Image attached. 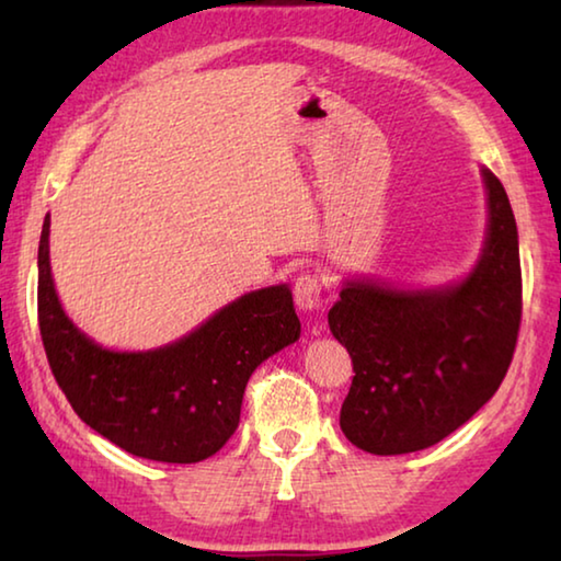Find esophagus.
I'll return each mask as SVG.
<instances>
[{"label":"esophagus","instance_id":"esophagus-1","mask_svg":"<svg viewBox=\"0 0 561 561\" xmlns=\"http://www.w3.org/2000/svg\"><path fill=\"white\" fill-rule=\"evenodd\" d=\"M294 301H297V307L301 311H311V309L319 307L321 282H319L317 274L304 272V274H299L297 279H294Z\"/></svg>","mask_w":561,"mask_h":561}]
</instances>
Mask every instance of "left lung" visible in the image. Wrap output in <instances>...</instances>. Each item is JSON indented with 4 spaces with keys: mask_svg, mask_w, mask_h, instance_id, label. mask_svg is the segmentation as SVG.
<instances>
[{
    "mask_svg": "<svg viewBox=\"0 0 561 561\" xmlns=\"http://www.w3.org/2000/svg\"><path fill=\"white\" fill-rule=\"evenodd\" d=\"M488 237L478 264L440 289L351 279L329 309L354 381L341 431L374 455L415 453L448 438L505 378L522 319L517 222L505 187L482 168Z\"/></svg>",
    "mask_w": 561,
    "mask_h": 561,
    "instance_id": "obj_1",
    "label": "left lung"
}]
</instances>
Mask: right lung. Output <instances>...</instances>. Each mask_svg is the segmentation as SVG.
<instances>
[{
    "label": "right lung",
    "mask_w": 561,
    "mask_h": 561,
    "mask_svg": "<svg viewBox=\"0 0 561 561\" xmlns=\"http://www.w3.org/2000/svg\"><path fill=\"white\" fill-rule=\"evenodd\" d=\"M39 331L76 415L113 445L158 462H201L237 431L254 368L299 339L287 284L227 304L203 327L153 351H108L66 317L39 240Z\"/></svg>",
    "instance_id": "1"
}]
</instances>
